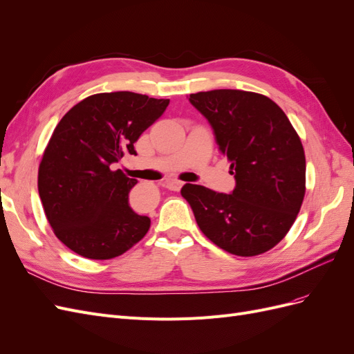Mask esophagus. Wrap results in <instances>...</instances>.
Masks as SVG:
<instances>
[{
    "mask_svg": "<svg viewBox=\"0 0 354 354\" xmlns=\"http://www.w3.org/2000/svg\"><path fill=\"white\" fill-rule=\"evenodd\" d=\"M183 181H180V180H167L165 183H164V186L167 187V189H169V190H174V192H177V190H180L181 187H183Z\"/></svg>",
    "mask_w": 354,
    "mask_h": 354,
    "instance_id": "34e87169",
    "label": "esophagus"
}]
</instances>
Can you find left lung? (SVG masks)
<instances>
[{
	"instance_id": "left-lung-1",
	"label": "left lung",
	"mask_w": 354,
	"mask_h": 354,
	"mask_svg": "<svg viewBox=\"0 0 354 354\" xmlns=\"http://www.w3.org/2000/svg\"><path fill=\"white\" fill-rule=\"evenodd\" d=\"M189 102L207 118L236 186L218 194L185 185L199 229L221 250L254 257L272 250L294 224L306 194V156L285 112L259 93L211 90Z\"/></svg>"
}]
</instances>
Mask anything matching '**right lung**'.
<instances>
[{"instance_id": "right-lung-1", "label": "right lung", "mask_w": 354, "mask_h": 354, "mask_svg": "<svg viewBox=\"0 0 354 354\" xmlns=\"http://www.w3.org/2000/svg\"><path fill=\"white\" fill-rule=\"evenodd\" d=\"M168 99L99 93L62 118L42 155L38 192L57 239L85 259L109 260L145 238L151 218L131 209L137 185L113 169L167 109Z\"/></svg>"}]
</instances>
